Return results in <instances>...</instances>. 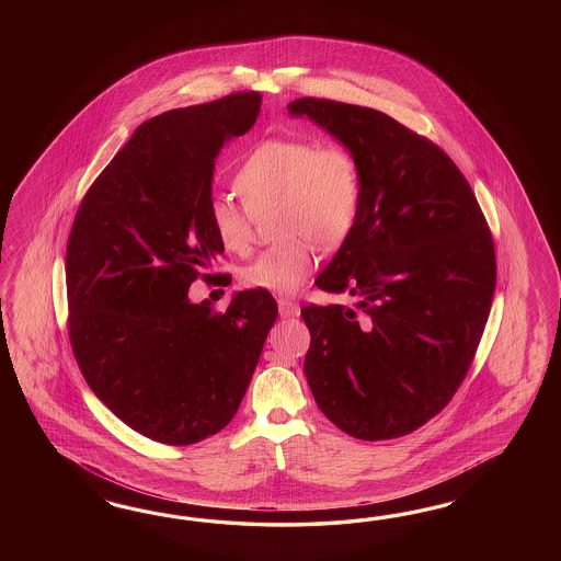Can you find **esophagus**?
Segmentation results:
<instances>
[{
	"mask_svg": "<svg viewBox=\"0 0 561 561\" xmlns=\"http://www.w3.org/2000/svg\"><path fill=\"white\" fill-rule=\"evenodd\" d=\"M277 308H279V317H284V319L300 314V305L294 302V300H288V298H279L277 300Z\"/></svg>",
	"mask_w": 561,
	"mask_h": 561,
	"instance_id": "34e87169",
	"label": "esophagus"
}]
</instances>
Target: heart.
I'll return each mask as SVG.
<instances>
[{
  "label": "heart",
  "mask_w": 561,
  "mask_h": 561,
  "mask_svg": "<svg viewBox=\"0 0 561 561\" xmlns=\"http://www.w3.org/2000/svg\"><path fill=\"white\" fill-rule=\"evenodd\" d=\"M242 202L216 195L209 224L230 253L251 249L253 216L273 214L267 251L240 270L247 288L294 294L314 267V247H335L356 224L362 181L356 158L335 141L314 144L306 137H275L261 141L244 158L234 179Z\"/></svg>",
  "instance_id": "1"
}]
</instances>
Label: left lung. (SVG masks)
<instances>
[{"label":"left lung","mask_w":561,"mask_h":561,"mask_svg":"<svg viewBox=\"0 0 561 561\" xmlns=\"http://www.w3.org/2000/svg\"><path fill=\"white\" fill-rule=\"evenodd\" d=\"M356 158L359 209L314 279L356 308L308 305L305 373L324 415L359 440H391L448 405L492 308L493 238L457 164L368 106L289 102Z\"/></svg>","instance_id":"1"}]
</instances>
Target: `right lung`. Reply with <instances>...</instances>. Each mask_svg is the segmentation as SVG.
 I'll return each mask as SVG.
<instances>
[{
    "label": "right lung",
    "mask_w": 561,
    "mask_h": 561,
    "mask_svg": "<svg viewBox=\"0 0 561 561\" xmlns=\"http://www.w3.org/2000/svg\"><path fill=\"white\" fill-rule=\"evenodd\" d=\"M259 111V92H237L141 123L88 188L69 232L76 362L123 424L170 446L230 424L277 317L265 289L238 291L226 312L188 300L224 253L209 224L216 158Z\"/></svg>",
    "instance_id": "obj_1"
}]
</instances>
